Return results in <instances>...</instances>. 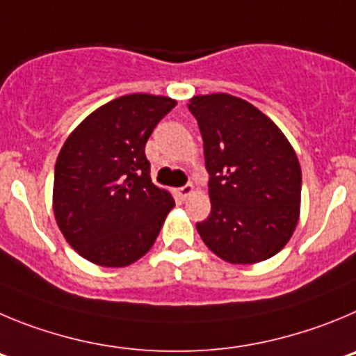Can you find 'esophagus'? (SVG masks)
<instances>
[{
	"instance_id": "1",
	"label": "esophagus",
	"mask_w": 356,
	"mask_h": 356,
	"mask_svg": "<svg viewBox=\"0 0 356 356\" xmlns=\"http://www.w3.org/2000/svg\"><path fill=\"white\" fill-rule=\"evenodd\" d=\"M175 191H177V197L184 200V198H188L191 193H193L195 186L193 184H184V186H181V188H177Z\"/></svg>"
}]
</instances>
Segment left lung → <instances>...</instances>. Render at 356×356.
<instances>
[{
    "label": "left lung",
    "mask_w": 356,
    "mask_h": 356,
    "mask_svg": "<svg viewBox=\"0 0 356 356\" xmlns=\"http://www.w3.org/2000/svg\"><path fill=\"white\" fill-rule=\"evenodd\" d=\"M204 140L211 214L197 223L207 248L230 264L278 254L300 218L302 168L270 117L229 94L195 95L188 104Z\"/></svg>",
    "instance_id": "8db88e82"
}]
</instances>
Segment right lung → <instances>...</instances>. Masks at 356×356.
<instances>
[{
	"label": "right lung",
	"instance_id": "1",
	"mask_svg": "<svg viewBox=\"0 0 356 356\" xmlns=\"http://www.w3.org/2000/svg\"><path fill=\"white\" fill-rule=\"evenodd\" d=\"M177 102L129 94L92 111L54 165L53 211L63 238L86 261L124 268L149 252L175 206L150 179L145 143Z\"/></svg>",
	"mask_w": 356,
	"mask_h": 356
}]
</instances>
